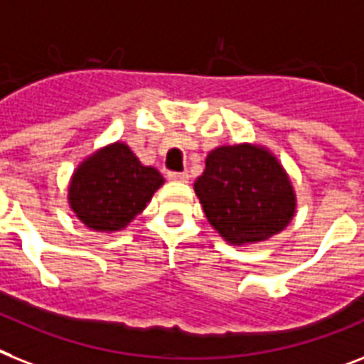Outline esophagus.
<instances>
[{
    "instance_id": "obj_1",
    "label": "esophagus",
    "mask_w": 364,
    "mask_h": 364,
    "mask_svg": "<svg viewBox=\"0 0 364 364\" xmlns=\"http://www.w3.org/2000/svg\"><path fill=\"white\" fill-rule=\"evenodd\" d=\"M168 179H170V181H177V183H187L188 173L187 172H168Z\"/></svg>"
}]
</instances>
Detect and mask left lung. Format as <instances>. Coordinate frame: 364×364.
<instances>
[{"mask_svg": "<svg viewBox=\"0 0 364 364\" xmlns=\"http://www.w3.org/2000/svg\"><path fill=\"white\" fill-rule=\"evenodd\" d=\"M194 191L209 224L232 245L265 241L295 213L284 168L267 149L250 144L213 149Z\"/></svg>", "mask_w": 364, "mask_h": 364, "instance_id": "8db88e82", "label": "left lung"}]
</instances>
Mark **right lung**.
<instances>
[{
  "label": "right lung",
  "instance_id": "1",
  "mask_svg": "<svg viewBox=\"0 0 364 364\" xmlns=\"http://www.w3.org/2000/svg\"><path fill=\"white\" fill-rule=\"evenodd\" d=\"M164 177L141 166L125 144H112L78 166L69 187V203L91 230L115 232L144 211Z\"/></svg>",
  "mask_w": 364,
  "mask_h": 364
}]
</instances>
